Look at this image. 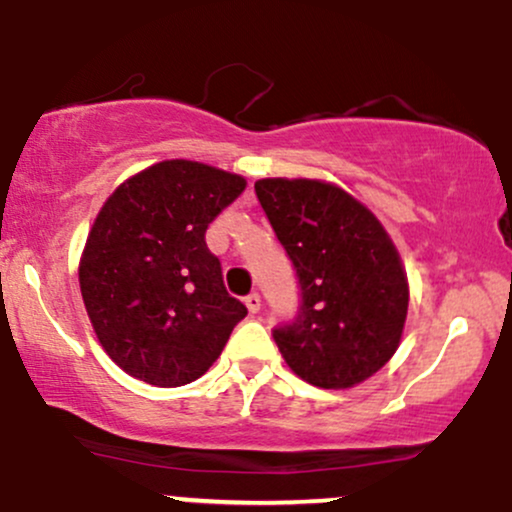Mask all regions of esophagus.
Segmentation results:
<instances>
[{
    "label": "esophagus",
    "instance_id": "esophagus-1",
    "mask_svg": "<svg viewBox=\"0 0 512 512\" xmlns=\"http://www.w3.org/2000/svg\"><path fill=\"white\" fill-rule=\"evenodd\" d=\"M245 305H248V310L252 315L257 313V310H260V305H262V298H260V293H248V296H245Z\"/></svg>",
    "mask_w": 512,
    "mask_h": 512
}]
</instances>
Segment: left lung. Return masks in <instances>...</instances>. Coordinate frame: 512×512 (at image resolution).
Segmentation results:
<instances>
[{
	"label": "left lung",
	"instance_id": "obj_1",
	"mask_svg": "<svg viewBox=\"0 0 512 512\" xmlns=\"http://www.w3.org/2000/svg\"><path fill=\"white\" fill-rule=\"evenodd\" d=\"M255 195L298 279L293 320L272 337L289 368L325 390L354 387L397 351L409 286L390 236L337 185L267 178Z\"/></svg>",
	"mask_w": 512,
	"mask_h": 512
}]
</instances>
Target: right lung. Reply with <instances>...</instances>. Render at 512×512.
<instances>
[{"label":"right lung","mask_w":512,"mask_h":512,"mask_svg":"<svg viewBox=\"0 0 512 512\" xmlns=\"http://www.w3.org/2000/svg\"><path fill=\"white\" fill-rule=\"evenodd\" d=\"M243 190L240 175L178 158L122 182L103 204L79 284L98 342L132 378L192 383L248 315L204 240Z\"/></svg>","instance_id":"obj_1"}]
</instances>
